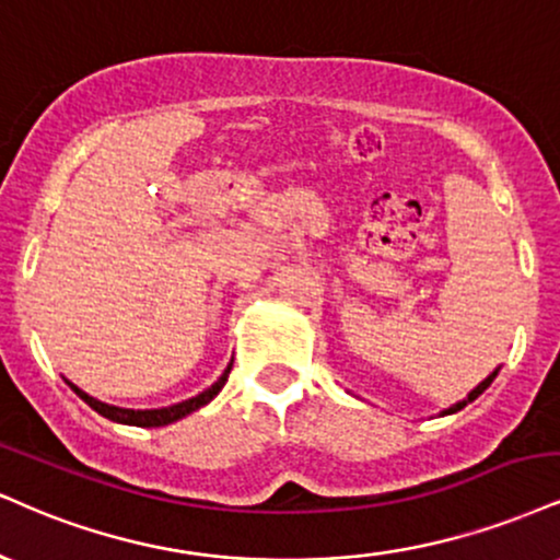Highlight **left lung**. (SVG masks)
Here are the masks:
<instances>
[{"instance_id": "left-lung-1", "label": "left lung", "mask_w": 560, "mask_h": 560, "mask_svg": "<svg viewBox=\"0 0 560 560\" xmlns=\"http://www.w3.org/2000/svg\"><path fill=\"white\" fill-rule=\"evenodd\" d=\"M493 378H495V373H493V375H488V378H485V381L480 383V386H477V388L472 390V394H469V396H467V401H475V399H477V396H480V394H482V390H485V388H488V386H490V383H493ZM467 401H459V404H456V407H451L446 415H451V412H456V409H462V407H464V404H467Z\"/></svg>"}]
</instances>
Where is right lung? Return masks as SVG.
I'll list each match as a JSON object with an SVG mask.
<instances>
[{
	"instance_id": "obj_1",
	"label": "right lung",
	"mask_w": 560,
	"mask_h": 560,
	"mask_svg": "<svg viewBox=\"0 0 560 560\" xmlns=\"http://www.w3.org/2000/svg\"><path fill=\"white\" fill-rule=\"evenodd\" d=\"M229 370H232V365H229V368L224 370V375H221V378L215 381L211 388H206L203 394L192 396V399H187V401L172 404V407H164V409H122V407H112V404H104V401L93 399V396H88L85 390H80L78 386H72V383H70V386H72V390H75V394L80 396V399H83V401L88 404V407L96 409V412L104 415L106 420L122 422V425L159 428V425H170V422H177V420H182V417H185V415L195 412V409L206 407V404L211 401L213 396L219 394L221 388H224V383H226V378H229Z\"/></svg>"
}]
</instances>
